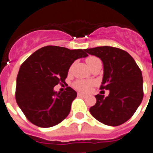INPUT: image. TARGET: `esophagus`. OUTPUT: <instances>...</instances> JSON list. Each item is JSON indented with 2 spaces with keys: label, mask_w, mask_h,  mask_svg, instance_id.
<instances>
[{
  "label": "esophagus",
  "mask_w": 153,
  "mask_h": 153,
  "mask_svg": "<svg viewBox=\"0 0 153 153\" xmlns=\"http://www.w3.org/2000/svg\"><path fill=\"white\" fill-rule=\"evenodd\" d=\"M78 96L79 97H86L87 96L85 95V94H83V93H78Z\"/></svg>",
  "instance_id": "obj_1"
}]
</instances>
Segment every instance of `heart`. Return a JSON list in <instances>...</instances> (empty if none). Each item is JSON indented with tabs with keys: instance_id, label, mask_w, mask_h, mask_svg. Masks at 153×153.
Returning <instances> with one entry per match:
<instances>
[{
	"instance_id": "b5f03b06",
	"label": "heart",
	"mask_w": 153,
	"mask_h": 153,
	"mask_svg": "<svg viewBox=\"0 0 153 153\" xmlns=\"http://www.w3.org/2000/svg\"><path fill=\"white\" fill-rule=\"evenodd\" d=\"M99 60L98 58L96 57V56H89L86 59V63L88 64V66H90L93 61L95 60ZM71 69V68H70ZM93 85V83L92 81L90 80H77L74 83V87L77 90L81 92H87L90 90L91 86Z\"/></svg>"
}]
</instances>
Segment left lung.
Masks as SVG:
<instances>
[{"label":"left lung","mask_w":153,"mask_h":153,"mask_svg":"<svg viewBox=\"0 0 153 153\" xmlns=\"http://www.w3.org/2000/svg\"><path fill=\"white\" fill-rule=\"evenodd\" d=\"M100 58L103 63V77L100 90H109L108 97L97 94V102L90 108L96 120L111 126L129 120L143 98L142 72L134 59L117 47H97L85 50Z\"/></svg>","instance_id":"1"}]
</instances>
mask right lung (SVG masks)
Instances as JSON below:
<instances>
[{"label":"right lung","instance_id":"obj_1","mask_svg":"<svg viewBox=\"0 0 153 153\" xmlns=\"http://www.w3.org/2000/svg\"><path fill=\"white\" fill-rule=\"evenodd\" d=\"M87 56L85 50L47 46L35 51L21 64L15 98L30 122L48 128L68 116L77 93L70 86L63 93L55 92L53 87L65 83L69 69L76 60Z\"/></svg>","mask_w":153,"mask_h":153}]
</instances>
